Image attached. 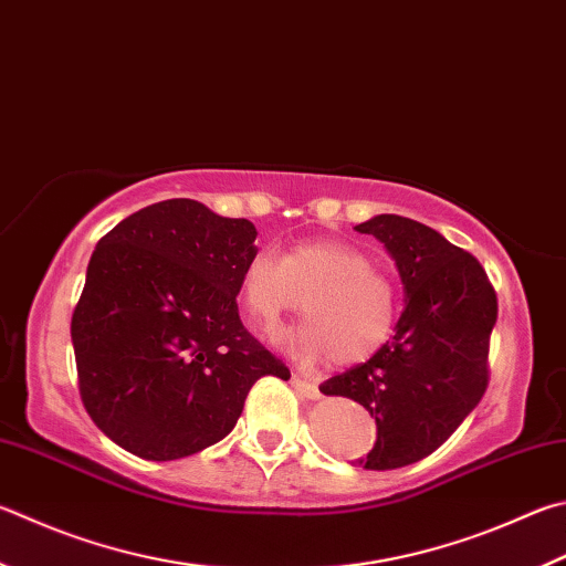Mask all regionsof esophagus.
<instances>
[{
	"mask_svg": "<svg viewBox=\"0 0 566 566\" xmlns=\"http://www.w3.org/2000/svg\"><path fill=\"white\" fill-rule=\"evenodd\" d=\"M292 384H294V388L300 390L302 396H306V398H312V400H316V398H322V390H318V386L316 384H312V381H306V378H302V376H292Z\"/></svg>",
	"mask_w": 566,
	"mask_h": 566,
	"instance_id": "obj_1",
	"label": "esophagus"
}]
</instances>
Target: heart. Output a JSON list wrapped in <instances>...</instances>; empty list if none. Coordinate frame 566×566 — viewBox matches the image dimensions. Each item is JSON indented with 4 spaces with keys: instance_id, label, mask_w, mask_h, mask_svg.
I'll return each instance as SVG.
<instances>
[{
    "instance_id": "heart-1",
    "label": "heart",
    "mask_w": 566,
    "mask_h": 566,
    "mask_svg": "<svg viewBox=\"0 0 566 566\" xmlns=\"http://www.w3.org/2000/svg\"><path fill=\"white\" fill-rule=\"evenodd\" d=\"M240 300L262 334H274L282 316L302 304L306 322L292 342L306 356L332 354L334 364L376 354L398 314L396 284L361 250L334 240L300 242L284 256L272 248L256 250L242 270Z\"/></svg>"
}]
</instances>
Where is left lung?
Wrapping results in <instances>:
<instances>
[{
    "label": "left lung",
    "instance_id": "obj_1",
    "mask_svg": "<svg viewBox=\"0 0 566 566\" xmlns=\"http://www.w3.org/2000/svg\"><path fill=\"white\" fill-rule=\"evenodd\" d=\"M356 232L386 244L403 282L406 310L394 342L318 390L352 398L376 418L374 450L358 462L394 470L443 446L485 396L497 294L475 256L428 224L376 214Z\"/></svg>",
    "mask_w": 566,
    "mask_h": 566
}]
</instances>
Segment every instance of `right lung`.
Returning <instances> with one entry per match:
<instances>
[{"label": "right lung", "instance_id": "add662e5", "mask_svg": "<svg viewBox=\"0 0 566 566\" xmlns=\"http://www.w3.org/2000/svg\"><path fill=\"white\" fill-rule=\"evenodd\" d=\"M254 240L250 220L188 198L148 205L98 240L71 342L84 408L128 453H200L230 433L262 376L290 381L240 322Z\"/></svg>", "mask_w": 566, "mask_h": 566}]
</instances>
